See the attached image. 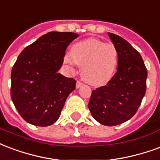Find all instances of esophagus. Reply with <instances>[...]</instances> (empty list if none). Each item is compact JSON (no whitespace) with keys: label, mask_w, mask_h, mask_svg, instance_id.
I'll return each instance as SVG.
<instances>
[{"label":"esophagus","mask_w":160,"mask_h":160,"mask_svg":"<svg viewBox=\"0 0 160 160\" xmlns=\"http://www.w3.org/2000/svg\"><path fill=\"white\" fill-rule=\"evenodd\" d=\"M82 83L81 82L78 81V82H77V84H76V88H81V87H82Z\"/></svg>","instance_id":"esophagus-1"}]
</instances>
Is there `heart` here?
I'll use <instances>...</instances> for the list:
<instances>
[{"instance_id": "1", "label": "heart", "mask_w": 160, "mask_h": 160, "mask_svg": "<svg viewBox=\"0 0 160 160\" xmlns=\"http://www.w3.org/2000/svg\"><path fill=\"white\" fill-rule=\"evenodd\" d=\"M69 65L82 66V77L89 84L101 87L112 78L118 66V52L112 44L96 38L75 43L71 53L64 57Z\"/></svg>"}]
</instances>
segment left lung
I'll list each match as a JSON object with an SVG mask.
<instances>
[{"mask_svg": "<svg viewBox=\"0 0 160 160\" xmlns=\"http://www.w3.org/2000/svg\"><path fill=\"white\" fill-rule=\"evenodd\" d=\"M118 52V71L106 86L92 91L88 109L94 119L114 126L136 114L146 93L148 71L142 56L126 40L109 33Z\"/></svg>", "mask_w": 160, "mask_h": 160, "instance_id": "8db88e82", "label": "left lung"}]
</instances>
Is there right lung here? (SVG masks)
I'll use <instances>...</instances> for the list:
<instances>
[{
  "mask_svg": "<svg viewBox=\"0 0 160 160\" xmlns=\"http://www.w3.org/2000/svg\"><path fill=\"white\" fill-rule=\"evenodd\" d=\"M78 37L52 31L39 37L18 55L11 73V97L26 122L45 127L60 116L76 81L59 73L67 46Z\"/></svg>",
  "mask_w": 160,
  "mask_h": 160,
  "instance_id": "add662e5",
  "label": "right lung"
}]
</instances>
